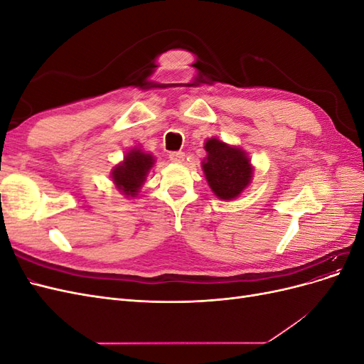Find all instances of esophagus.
Here are the masks:
<instances>
[{
  "mask_svg": "<svg viewBox=\"0 0 364 364\" xmlns=\"http://www.w3.org/2000/svg\"><path fill=\"white\" fill-rule=\"evenodd\" d=\"M170 161L174 164H182L185 161V153L183 151H171Z\"/></svg>",
  "mask_w": 364,
  "mask_h": 364,
  "instance_id": "obj_1",
  "label": "esophagus"
}]
</instances>
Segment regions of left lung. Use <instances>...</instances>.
<instances>
[{
  "label": "left lung",
  "instance_id": "8db88e82",
  "mask_svg": "<svg viewBox=\"0 0 364 364\" xmlns=\"http://www.w3.org/2000/svg\"><path fill=\"white\" fill-rule=\"evenodd\" d=\"M202 170L209 188L220 200H234L252 183L253 165L247 153L218 138L205 141Z\"/></svg>",
  "mask_w": 364,
  "mask_h": 364
}]
</instances>
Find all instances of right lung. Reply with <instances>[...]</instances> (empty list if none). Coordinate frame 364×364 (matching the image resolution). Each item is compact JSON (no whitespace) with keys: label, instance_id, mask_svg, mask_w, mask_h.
Returning a JSON list of instances; mask_svg holds the SVG:
<instances>
[{"label":"right lung","instance_id":"add662e5","mask_svg":"<svg viewBox=\"0 0 364 364\" xmlns=\"http://www.w3.org/2000/svg\"><path fill=\"white\" fill-rule=\"evenodd\" d=\"M155 165V156L141 147L129 150L124 159L112 168L111 178L115 188L126 197H136L146 182L150 168Z\"/></svg>","mask_w":364,"mask_h":364}]
</instances>
